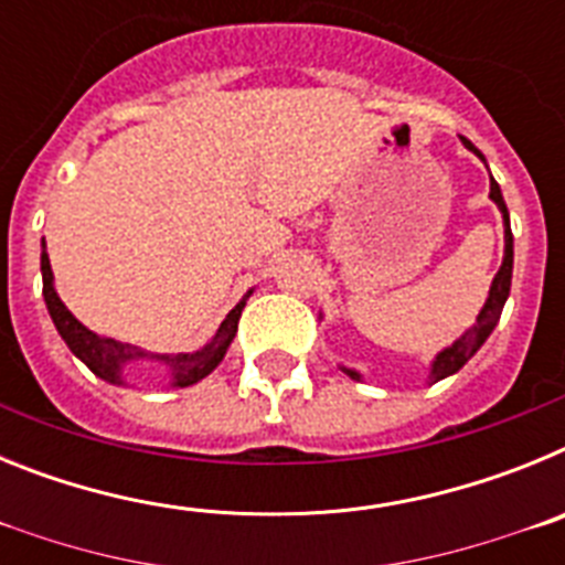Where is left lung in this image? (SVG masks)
<instances>
[{
  "instance_id": "1",
  "label": "left lung",
  "mask_w": 565,
  "mask_h": 565,
  "mask_svg": "<svg viewBox=\"0 0 565 565\" xmlns=\"http://www.w3.org/2000/svg\"><path fill=\"white\" fill-rule=\"evenodd\" d=\"M461 143L469 149V152L478 154V158H481V161L487 163V158H483V154H481V149H478L472 141H467L463 135H461ZM489 201L495 203L498 212H501V217H503V263H501V268H498L495 277H492V286H489L487 302H483L481 311H478L476 326L467 328V331H463L461 337L456 339V342L447 344V348H441V351H438L436 356L430 359V371H427V384H436V382H441V379H447V376H452V373L461 371L463 364H467L469 359H472L478 351H481V344L487 342L489 333L495 331L498 319H501L503 306H507L509 288H512V263H515V239H512V226H509V212H507V203H503L501 186H498L492 174H489ZM319 319H322V313H319ZM339 371L348 373V376L356 379V382H362V379H364L362 373L356 371V367H348V364H339Z\"/></svg>"
}]
</instances>
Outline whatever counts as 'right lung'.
<instances>
[{"label":"right lung","instance_id":"1","mask_svg":"<svg viewBox=\"0 0 565 565\" xmlns=\"http://www.w3.org/2000/svg\"><path fill=\"white\" fill-rule=\"evenodd\" d=\"M42 294H44V306H47L50 319L56 326L58 337L64 339L73 356L82 359L89 371L96 373L104 382L115 384V387H132L129 382V373L138 367V364H158L163 371V379H167L169 391H181V387H189V384H198L201 379H206L209 373L223 362L226 356L228 344L234 342V333H237L239 313L246 308V299L252 297V291H246V297L239 299L237 306L226 313V319L221 322V328L212 333L206 344H201L198 351L189 353H152L143 351V348H135V344H124L118 339L102 337V333L89 331L87 326H82L73 311L62 302L56 291V282H53V268H50L47 246L42 239Z\"/></svg>","mask_w":565,"mask_h":565}]
</instances>
